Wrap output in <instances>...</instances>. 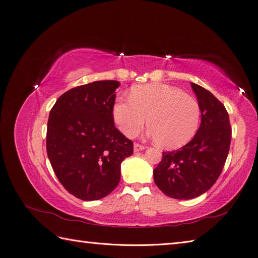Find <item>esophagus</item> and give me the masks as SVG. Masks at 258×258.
<instances>
[{
	"mask_svg": "<svg viewBox=\"0 0 258 258\" xmlns=\"http://www.w3.org/2000/svg\"><path fill=\"white\" fill-rule=\"evenodd\" d=\"M144 148H145V146H143V145H141V144H139V143H135V145H134V151H135V152L143 151Z\"/></svg>",
	"mask_w": 258,
	"mask_h": 258,
	"instance_id": "esophagus-1",
	"label": "esophagus"
}]
</instances>
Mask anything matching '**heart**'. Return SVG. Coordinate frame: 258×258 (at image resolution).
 <instances>
[{
    "label": "heart",
    "mask_w": 258,
    "mask_h": 258,
    "mask_svg": "<svg viewBox=\"0 0 258 258\" xmlns=\"http://www.w3.org/2000/svg\"><path fill=\"white\" fill-rule=\"evenodd\" d=\"M129 97L117 99L112 108L114 121L126 137H136L146 118L150 136L161 147H181L196 135L200 106L181 89L166 84H147L132 88Z\"/></svg>",
    "instance_id": "1"
}]
</instances>
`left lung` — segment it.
<instances>
[{"label": "left lung", "instance_id": "8db88e82", "mask_svg": "<svg viewBox=\"0 0 258 258\" xmlns=\"http://www.w3.org/2000/svg\"><path fill=\"white\" fill-rule=\"evenodd\" d=\"M201 111V122L190 142L163 152L154 181L167 196L188 200L208 191L221 175L229 153L231 129L225 106L209 90L190 83Z\"/></svg>", "mask_w": 258, "mask_h": 258}]
</instances>
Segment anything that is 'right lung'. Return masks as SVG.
Returning <instances> with one entry per match:
<instances>
[{
	"label": "right lung",
	"instance_id": "right-lung-1",
	"mask_svg": "<svg viewBox=\"0 0 258 258\" xmlns=\"http://www.w3.org/2000/svg\"><path fill=\"white\" fill-rule=\"evenodd\" d=\"M117 81L79 86L60 96L49 113L46 148L62 186L76 198L107 196L120 179V165L134 143L115 127Z\"/></svg>",
	"mask_w": 258,
	"mask_h": 258
}]
</instances>
